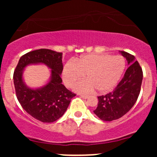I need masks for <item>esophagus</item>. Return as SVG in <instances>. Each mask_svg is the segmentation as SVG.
Instances as JSON below:
<instances>
[{
    "label": "esophagus",
    "mask_w": 157,
    "mask_h": 157,
    "mask_svg": "<svg viewBox=\"0 0 157 157\" xmlns=\"http://www.w3.org/2000/svg\"><path fill=\"white\" fill-rule=\"evenodd\" d=\"M80 97H82V99H87L89 97V95H86V94H82L80 95Z\"/></svg>",
    "instance_id": "obj_1"
}]
</instances>
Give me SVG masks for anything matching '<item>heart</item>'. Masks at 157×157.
<instances>
[{"label":"heart","mask_w":157,"mask_h":157,"mask_svg":"<svg viewBox=\"0 0 157 157\" xmlns=\"http://www.w3.org/2000/svg\"><path fill=\"white\" fill-rule=\"evenodd\" d=\"M125 68V59L120 55H84L75 61H68L63 69V80L67 87L80 79L74 90L79 93H90L97 90L100 94L109 92L117 84Z\"/></svg>","instance_id":"1"}]
</instances>
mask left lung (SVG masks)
Here are the masks:
<instances>
[{"instance_id":"left-lung-1","label":"left lung","mask_w":157,"mask_h":157,"mask_svg":"<svg viewBox=\"0 0 157 157\" xmlns=\"http://www.w3.org/2000/svg\"><path fill=\"white\" fill-rule=\"evenodd\" d=\"M129 67L112 92L98 97V104L94 113L103 121H112L122 117L130 111L137 100L143 77L142 68L135 57L124 51Z\"/></svg>"}]
</instances>
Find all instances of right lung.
Segmentation results:
<instances>
[{
  "label": "right lung",
  "instance_id": "add662e5",
  "mask_svg": "<svg viewBox=\"0 0 157 157\" xmlns=\"http://www.w3.org/2000/svg\"><path fill=\"white\" fill-rule=\"evenodd\" d=\"M63 54L47 48L29 52L20 58L14 71V85L17 100L25 111L36 120L53 122L60 119L76 96L62 84ZM44 64L51 69V77L46 85L31 89L22 79L24 68L29 64Z\"/></svg>",
  "mask_w": 157,
  "mask_h": 157
}]
</instances>
